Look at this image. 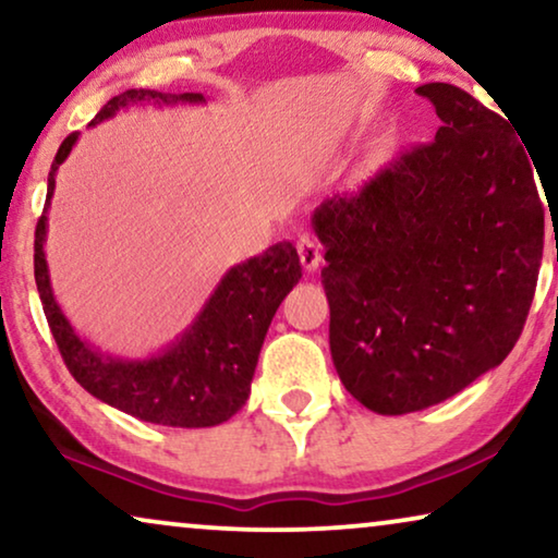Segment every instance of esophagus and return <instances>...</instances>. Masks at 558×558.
<instances>
[{"label": "esophagus", "mask_w": 558, "mask_h": 558, "mask_svg": "<svg viewBox=\"0 0 558 558\" xmlns=\"http://www.w3.org/2000/svg\"><path fill=\"white\" fill-rule=\"evenodd\" d=\"M296 254H300V262L304 266V271H317L319 264H323V246H319L315 235L304 233L296 239Z\"/></svg>", "instance_id": "esophagus-1"}]
</instances>
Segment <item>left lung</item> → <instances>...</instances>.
I'll return each instance as SVG.
<instances>
[{
    "label": "left lung",
    "instance_id": "1",
    "mask_svg": "<svg viewBox=\"0 0 558 558\" xmlns=\"http://www.w3.org/2000/svg\"><path fill=\"white\" fill-rule=\"evenodd\" d=\"M416 94L441 119L434 142L312 213L335 371L384 416L429 409L498 368L544 256L536 165L510 119L449 83Z\"/></svg>",
    "mask_w": 558,
    "mask_h": 558
}]
</instances>
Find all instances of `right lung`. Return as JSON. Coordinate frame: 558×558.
<instances>
[{"mask_svg": "<svg viewBox=\"0 0 558 558\" xmlns=\"http://www.w3.org/2000/svg\"><path fill=\"white\" fill-rule=\"evenodd\" d=\"M205 104L203 94H159L132 88L113 96L88 126L129 106ZM78 142V132L60 144L48 174V197L35 228V284L60 355L73 378L98 401L149 424L203 429L231 418L251 393L264 338L279 304L302 279V264L289 241L274 243L254 258L228 269L193 323L170 345L147 357H121L83 340L52 294L45 239L58 167Z\"/></svg>", "mask_w": 558, "mask_h": 558, "instance_id": "obj_1", "label": "right lung"}]
</instances>
